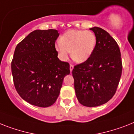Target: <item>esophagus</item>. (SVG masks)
Segmentation results:
<instances>
[{
    "mask_svg": "<svg viewBox=\"0 0 134 134\" xmlns=\"http://www.w3.org/2000/svg\"><path fill=\"white\" fill-rule=\"evenodd\" d=\"M69 69H70V71L71 72L73 70V69H74V65H70V66H69Z\"/></svg>",
    "mask_w": 134,
    "mask_h": 134,
    "instance_id": "obj_1",
    "label": "esophagus"
}]
</instances>
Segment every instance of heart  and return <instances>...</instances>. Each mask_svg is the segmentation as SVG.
<instances>
[{
    "label": "heart",
    "mask_w": 134,
    "mask_h": 134,
    "mask_svg": "<svg viewBox=\"0 0 134 134\" xmlns=\"http://www.w3.org/2000/svg\"><path fill=\"white\" fill-rule=\"evenodd\" d=\"M96 44V37L91 31L72 29L65 32L60 41L56 42L55 47L63 60L71 57L74 61L82 63L87 60L93 54Z\"/></svg>",
    "instance_id": "1"
}]
</instances>
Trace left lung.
<instances>
[{
  "label": "left lung",
  "mask_w": 134,
  "mask_h": 134,
  "mask_svg": "<svg viewBox=\"0 0 134 134\" xmlns=\"http://www.w3.org/2000/svg\"><path fill=\"white\" fill-rule=\"evenodd\" d=\"M96 37L93 54L72 71L78 102L89 107L107 103L115 94L122 74L120 51L116 41L102 28H90Z\"/></svg>",
  "instance_id": "obj_1"
}]
</instances>
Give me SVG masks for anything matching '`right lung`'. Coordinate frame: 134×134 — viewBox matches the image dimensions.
<instances>
[{"label": "right lung", "mask_w": 134, "mask_h": 134, "mask_svg": "<svg viewBox=\"0 0 134 134\" xmlns=\"http://www.w3.org/2000/svg\"><path fill=\"white\" fill-rule=\"evenodd\" d=\"M56 29L35 30L18 43L12 61L14 84L22 98L40 107L52 105L58 97L69 64L60 60L55 47Z\"/></svg>", "instance_id": "obj_1"}]
</instances>
